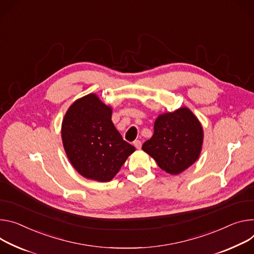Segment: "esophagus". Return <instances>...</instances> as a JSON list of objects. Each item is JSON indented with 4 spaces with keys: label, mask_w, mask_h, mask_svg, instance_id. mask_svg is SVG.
<instances>
[{
    "label": "esophagus",
    "mask_w": 254,
    "mask_h": 254,
    "mask_svg": "<svg viewBox=\"0 0 254 254\" xmlns=\"http://www.w3.org/2000/svg\"><path fill=\"white\" fill-rule=\"evenodd\" d=\"M133 146H134L136 149H140V148L142 147V142L139 141V140H135V141L133 142Z\"/></svg>",
    "instance_id": "34e87169"
}]
</instances>
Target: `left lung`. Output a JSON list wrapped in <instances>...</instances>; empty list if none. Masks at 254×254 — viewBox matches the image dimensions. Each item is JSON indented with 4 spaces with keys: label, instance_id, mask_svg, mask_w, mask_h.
<instances>
[{
    "label": "left lung",
    "instance_id": "left-lung-1",
    "mask_svg": "<svg viewBox=\"0 0 254 254\" xmlns=\"http://www.w3.org/2000/svg\"><path fill=\"white\" fill-rule=\"evenodd\" d=\"M203 140L202 127L187 107L158 117L154 134L142 149L169 174H179L198 158Z\"/></svg>",
    "mask_w": 254,
    "mask_h": 254
}]
</instances>
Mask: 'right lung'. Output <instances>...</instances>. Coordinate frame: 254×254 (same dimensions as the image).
I'll use <instances>...</instances> for the list:
<instances>
[{
    "mask_svg": "<svg viewBox=\"0 0 254 254\" xmlns=\"http://www.w3.org/2000/svg\"><path fill=\"white\" fill-rule=\"evenodd\" d=\"M112 110L95 94L75 101L62 125L64 151L74 168L84 177L110 181L134 147L126 142L111 121Z\"/></svg>",
    "mask_w": 254,
    "mask_h": 254,
    "instance_id": "obj_1",
    "label": "right lung"
}]
</instances>
